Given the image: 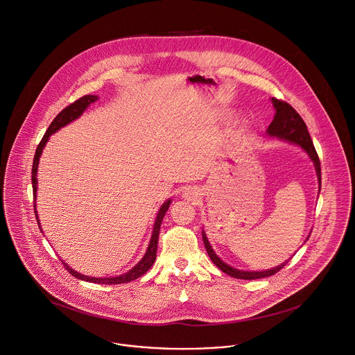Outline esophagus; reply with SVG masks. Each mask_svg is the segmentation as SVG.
Instances as JSON below:
<instances>
[{
    "label": "esophagus",
    "instance_id": "esophagus-1",
    "mask_svg": "<svg viewBox=\"0 0 355 355\" xmlns=\"http://www.w3.org/2000/svg\"><path fill=\"white\" fill-rule=\"evenodd\" d=\"M182 196H184V199H185V200H191V202H195V200H196V199L200 196V193H199L198 188H193V187H191V188H187V189L184 191Z\"/></svg>",
    "mask_w": 355,
    "mask_h": 355
}]
</instances>
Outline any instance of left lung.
<instances>
[{"label":"left lung","mask_w":355,"mask_h":355,"mask_svg":"<svg viewBox=\"0 0 355 355\" xmlns=\"http://www.w3.org/2000/svg\"><path fill=\"white\" fill-rule=\"evenodd\" d=\"M271 102H272V106L275 109V116H274V120L271 121V124L267 128V135L268 137H275L278 139H284V141L291 142V144H295V145L300 146L309 155V157L314 163L317 178H318V188H320V192H321V163H320V157L317 155V150L314 148L313 139L310 137V132L307 130V125H306L304 120L300 117V114L289 103H286L284 101H279L277 98H271ZM320 192H318V195H320ZM202 238H203L205 248H206L207 254L211 259V261L223 272H225L230 277L238 278V279H249L250 281V279H260V278L271 277V275L277 274L279 270H282L288 264V261L292 259L291 257L289 260L284 261L278 267H274V268H270V270H266V271H243V270H238V268L231 267L230 264L224 263L216 254V252L213 250L205 231H202ZM309 238H310V235L307 236L306 241H309Z\"/></svg>","instance_id":"obj_1"}]
</instances>
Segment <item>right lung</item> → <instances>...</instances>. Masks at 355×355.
Returning a JSON list of instances; mask_svg holds the SVG:
<instances>
[{
  "label": "right lung",
  "mask_w": 355,
  "mask_h": 355,
  "mask_svg": "<svg viewBox=\"0 0 355 355\" xmlns=\"http://www.w3.org/2000/svg\"><path fill=\"white\" fill-rule=\"evenodd\" d=\"M98 95H84L83 98L77 99L76 102H73L71 105H69L67 107H64L55 119L53 121L49 124L46 132L44 134L41 142L38 144L37 149H35V155H34V160H33V168H31V184H33V196H34V213H35V218H37V223H38V227L42 232V228L40 225V220H38V214H37V210H35V200H37V170H38V163H40V157H41V153H42V149L45 148L49 137L52 134H55L58 130H60L62 127L70 124L71 121H74L76 119H78L84 110L91 105L94 103L95 101H98ZM170 203H171V199H167L162 207L159 209L157 211V216H156V220H155V224H153V231H152V236H150V241H149V245H148V249L144 254V257L139 260V263H137L130 271H127L125 274H121V275H117V277H110V278H92V277H87V275H83L77 271H74L69 264H66L64 261L63 266L66 267V270L73 275L76 277L77 279H81V281H85V282H94V284H102V285H119V284H127V282H131L137 278H139L141 275H144L155 263L156 260V252H157V243H159V231H160V225H162V221L170 207Z\"/></svg>",
  "instance_id": "right-lung-1"
}]
</instances>
